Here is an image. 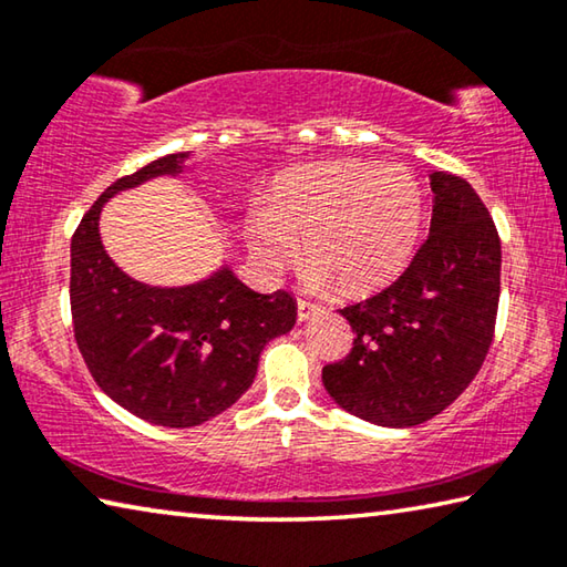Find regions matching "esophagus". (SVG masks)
I'll list each match as a JSON object with an SVG mask.
<instances>
[{"label": "esophagus", "mask_w": 567, "mask_h": 567, "mask_svg": "<svg viewBox=\"0 0 567 567\" xmlns=\"http://www.w3.org/2000/svg\"><path fill=\"white\" fill-rule=\"evenodd\" d=\"M320 312H322L320 305L307 302V300H297V320H300V322L310 320V318H315V315H320Z\"/></svg>", "instance_id": "1"}]
</instances>
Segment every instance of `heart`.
<instances>
[{"mask_svg":"<svg viewBox=\"0 0 567 567\" xmlns=\"http://www.w3.org/2000/svg\"><path fill=\"white\" fill-rule=\"evenodd\" d=\"M422 192L402 167L328 162L295 172L277 187L270 209L252 217L255 255L270 272L300 257L307 282L332 280L358 295L392 280L410 260L420 233Z\"/></svg>","mask_w":567,"mask_h":567,"instance_id":"b5f03b06","label":"heart"}]
</instances>
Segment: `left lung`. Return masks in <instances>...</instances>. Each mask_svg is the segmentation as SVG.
<instances>
[{
  "instance_id": "1",
  "label": "left lung",
  "mask_w": 567,
  "mask_h": 567,
  "mask_svg": "<svg viewBox=\"0 0 567 567\" xmlns=\"http://www.w3.org/2000/svg\"><path fill=\"white\" fill-rule=\"evenodd\" d=\"M430 235L408 270L344 307L354 332L344 360L324 364L330 398L382 427L420 425L473 382L491 350L501 300V237L463 177L433 172Z\"/></svg>"
}]
</instances>
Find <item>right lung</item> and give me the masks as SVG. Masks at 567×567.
<instances>
[{
    "label": "right lung",
    "instance_id": "1",
    "mask_svg": "<svg viewBox=\"0 0 567 567\" xmlns=\"http://www.w3.org/2000/svg\"><path fill=\"white\" fill-rule=\"evenodd\" d=\"M187 152L150 162L102 192L72 237L74 340L97 385L132 415L162 427H195L235 405L252 385L260 352L290 332V292L260 295L229 267L185 287H152L104 252L100 213L117 192L179 175Z\"/></svg>",
    "mask_w": 567,
    "mask_h": 567
}]
</instances>
